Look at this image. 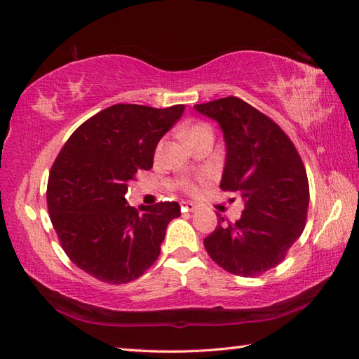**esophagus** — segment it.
<instances>
[{
	"label": "esophagus",
	"instance_id": "1",
	"mask_svg": "<svg viewBox=\"0 0 359 359\" xmlns=\"http://www.w3.org/2000/svg\"><path fill=\"white\" fill-rule=\"evenodd\" d=\"M182 210L188 212H194L197 210V205L193 202H182Z\"/></svg>",
	"mask_w": 359,
	"mask_h": 359
}]
</instances>
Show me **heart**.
Instances as JSON below:
<instances>
[{
	"label": "heart",
	"instance_id": "b5f03b06",
	"mask_svg": "<svg viewBox=\"0 0 359 359\" xmlns=\"http://www.w3.org/2000/svg\"><path fill=\"white\" fill-rule=\"evenodd\" d=\"M201 131H208V128L205 126V125H194V126H191L187 131V139L188 137H191L193 134H197V133H201ZM185 189L188 193H194L196 191V187L193 185V184H189V182H185Z\"/></svg>",
	"mask_w": 359,
	"mask_h": 359
}]
</instances>
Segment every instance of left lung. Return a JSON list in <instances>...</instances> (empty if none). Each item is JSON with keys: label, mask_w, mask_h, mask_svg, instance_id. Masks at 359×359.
Instances as JSON below:
<instances>
[{"label": "left lung", "mask_w": 359, "mask_h": 359, "mask_svg": "<svg viewBox=\"0 0 359 359\" xmlns=\"http://www.w3.org/2000/svg\"><path fill=\"white\" fill-rule=\"evenodd\" d=\"M224 133V191L243 202L241 219L216 230L203 245L219 266L238 276H257L285 257L306 225L309 180L294 144L262 112L241 98L194 104Z\"/></svg>", "instance_id": "1"}]
</instances>
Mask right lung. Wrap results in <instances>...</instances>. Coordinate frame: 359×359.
<instances>
[{
	"mask_svg": "<svg viewBox=\"0 0 359 359\" xmlns=\"http://www.w3.org/2000/svg\"><path fill=\"white\" fill-rule=\"evenodd\" d=\"M185 111L114 104L86 120L66 142L48 182L52 225L71 261L98 280L125 284L156 262L177 202L141 211L125 194L137 171L151 170L160 139Z\"/></svg>",
	"mask_w": 359,
	"mask_h": 359,
	"instance_id": "right-lung-1",
	"label": "right lung"
}]
</instances>
